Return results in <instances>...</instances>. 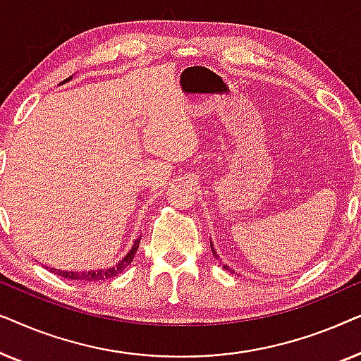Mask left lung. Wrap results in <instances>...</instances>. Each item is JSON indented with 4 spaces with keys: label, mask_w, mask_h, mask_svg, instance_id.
Returning a JSON list of instances; mask_svg holds the SVG:
<instances>
[{
    "label": "left lung",
    "mask_w": 361,
    "mask_h": 361,
    "mask_svg": "<svg viewBox=\"0 0 361 361\" xmlns=\"http://www.w3.org/2000/svg\"><path fill=\"white\" fill-rule=\"evenodd\" d=\"M210 248H212V253H214V256H215V258H216V259H219V258H220V256H219V255H216V250L214 248V243H212V241H210ZM224 268H225L226 271H230V273H235V271H233V269H231V268H230V266H226V264H224Z\"/></svg>",
    "instance_id": "left-lung-1"
}]
</instances>
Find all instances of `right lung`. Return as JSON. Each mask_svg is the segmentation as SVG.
Instances as JSON below:
<instances>
[{"instance_id": "add662e5", "label": "right lung", "mask_w": 361, "mask_h": 361, "mask_svg": "<svg viewBox=\"0 0 361 361\" xmlns=\"http://www.w3.org/2000/svg\"><path fill=\"white\" fill-rule=\"evenodd\" d=\"M68 80H72V77H68L63 80L62 83H66ZM140 240L141 238H136L135 243H133L131 250L128 251L126 256H123V258L118 261L116 264L110 266V268H100V269H88V271H63V269H57V268H51V271L54 274H59L62 276V278L66 279H75V281H85V283H92V281H103V279H108V278H113V276L120 274L123 269H126L128 266L131 264L133 258H135L136 251H137V246H140Z\"/></svg>"}]
</instances>
